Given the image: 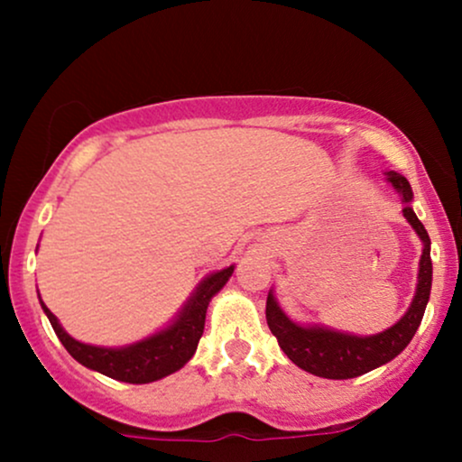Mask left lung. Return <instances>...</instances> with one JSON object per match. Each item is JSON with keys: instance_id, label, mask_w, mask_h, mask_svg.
Wrapping results in <instances>:
<instances>
[{"instance_id": "8db88e82", "label": "left lung", "mask_w": 462, "mask_h": 462, "mask_svg": "<svg viewBox=\"0 0 462 462\" xmlns=\"http://www.w3.org/2000/svg\"><path fill=\"white\" fill-rule=\"evenodd\" d=\"M386 180L393 184V189L400 193L404 201L406 221L421 238L423 252L419 261V275H417V291L415 298L411 301V309L402 317L395 326L389 330L369 334V337H356V334L337 332L323 326H300L291 321L284 315L282 309L275 301L273 293L267 298V323L269 330L278 338L282 352L298 365L300 369L309 371L312 375L330 380H347L356 375L367 374V371L386 365L393 360L397 354L404 349L415 337L419 323L423 319L426 304L430 300L432 289V258H430V236L426 227L417 219L412 210V189L408 180L400 173L389 171Z\"/></svg>"}]
</instances>
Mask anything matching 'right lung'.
Returning <instances> with one entry per match:
<instances>
[{
	"instance_id": "right-lung-1",
	"label": "right lung",
	"mask_w": 462,
	"mask_h": 462,
	"mask_svg": "<svg viewBox=\"0 0 462 462\" xmlns=\"http://www.w3.org/2000/svg\"><path fill=\"white\" fill-rule=\"evenodd\" d=\"M232 272H235V264L201 280L195 293L190 295V300L184 304V309L180 310V315L173 319L171 326L125 347H97L79 343L62 330L56 315L47 309L43 301H41V306H43L56 337L60 338L67 352L79 365L99 371V374L108 375L113 380H119V383L147 384L182 369L189 363L195 349H198L201 334H204L206 309H208L213 295L224 289Z\"/></svg>"
}]
</instances>
